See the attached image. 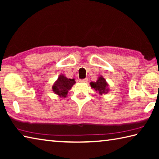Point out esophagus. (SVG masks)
<instances>
[{"label": "esophagus", "instance_id": "esophagus-1", "mask_svg": "<svg viewBox=\"0 0 159 159\" xmlns=\"http://www.w3.org/2000/svg\"><path fill=\"white\" fill-rule=\"evenodd\" d=\"M88 80V79H87V78H86V79H80L79 81L83 82V83H87Z\"/></svg>", "mask_w": 159, "mask_h": 159}]
</instances>
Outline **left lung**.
I'll return each mask as SVG.
<instances>
[{
    "label": "left lung",
    "instance_id": "1",
    "mask_svg": "<svg viewBox=\"0 0 159 159\" xmlns=\"http://www.w3.org/2000/svg\"><path fill=\"white\" fill-rule=\"evenodd\" d=\"M90 85L91 88H93L100 95H103V94L105 95V94H107L110 91L109 84L106 81L105 79L102 76H99L98 80L95 82H90Z\"/></svg>",
    "mask_w": 159,
    "mask_h": 159
}]
</instances>
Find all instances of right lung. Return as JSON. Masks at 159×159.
Here are the masks:
<instances>
[{
  "label": "right lung",
  "instance_id": "obj_1",
  "mask_svg": "<svg viewBox=\"0 0 159 159\" xmlns=\"http://www.w3.org/2000/svg\"><path fill=\"white\" fill-rule=\"evenodd\" d=\"M76 81L75 79H71L66 78L64 74H60L57 79L53 83L52 91L53 93L60 97V98H66L68 95V92L71 89Z\"/></svg>",
  "mask_w": 159,
  "mask_h": 159
}]
</instances>
